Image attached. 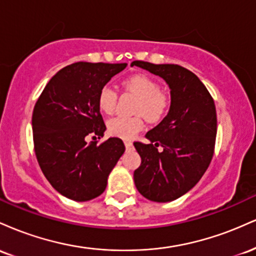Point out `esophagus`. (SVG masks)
Returning a JSON list of instances; mask_svg holds the SVG:
<instances>
[{"mask_svg": "<svg viewBox=\"0 0 256 256\" xmlns=\"http://www.w3.org/2000/svg\"><path fill=\"white\" fill-rule=\"evenodd\" d=\"M124 144L126 146V149H131L132 148V142H131V140H124Z\"/></svg>", "mask_w": 256, "mask_h": 256, "instance_id": "obj_1", "label": "esophagus"}]
</instances>
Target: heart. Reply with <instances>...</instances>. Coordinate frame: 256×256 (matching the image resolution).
Listing matches in <instances>:
<instances>
[{"label": "heart", "mask_w": 256, "mask_h": 256, "mask_svg": "<svg viewBox=\"0 0 256 256\" xmlns=\"http://www.w3.org/2000/svg\"><path fill=\"white\" fill-rule=\"evenodd\" d=\"M124 86L140 98L134 108L136 113L143 114L150 122H158L165 116L170 104L168 98L161 92L160 85L154 79L143 74L134 76L125 82ZM98 104L101 112L113 113L116 104V90L110 85H104L100 90ZM107 128L112 136L130 140L142 130L143 120L140 116H116L108 120Z\"/></svg>", "instance_id": "obj_1"}]
</instances>
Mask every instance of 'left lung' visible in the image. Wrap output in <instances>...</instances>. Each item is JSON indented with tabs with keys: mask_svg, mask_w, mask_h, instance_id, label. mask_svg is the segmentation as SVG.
Here are the masks:
<instances>
[{
	"mask_svg": "<svg viewBox=\"0 0 256 256\" xmlns=\"http://www.w3.org/2000/svg\"><path fill=\"white\" fill-rule=\"evenodd\" d=\"M166 82L171 106L161 122L146 132L148 144L134 142L140 166L134 172L140 195L170 202L192 190L213 158L216 137V104L207 88L192 71L178 64L134 61Z\"/></svg>",
	"mask_w": 256,
	"mask_h": 256,
	"instance_id": "obj_1",
	"label": "left lung"
}]
</instances>
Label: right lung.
<instances>
[{"instance_id":"obj_1","label":"right lung","mask_w":256,"mask_h":256,"mask_svg":"<svg viewBox=\"0 0 256 256\" xmlns=\"http://www.w3.org/2000/svg\"><path fill=\"white\" fill-rule=\"evenodd\" d=\"M126 64L76 62L64 67L46 85L32 114L34 152L40 170L56 192L84 202L101 195L108 176L124 154L120 138L101 144L106 125L98 104L100 90Z\"/></svg>"}]
</instances>
